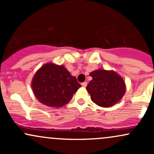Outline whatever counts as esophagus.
Masks as SVG:
<instances>
[{
    "label": "esophagus",
    "mask_w": 154,
    "mask_h": 154,
    "mask_svg": "<svg viewBox=\"0 0 154 154\" xmlns=\"http://www.w3.org/2000/svg\"><path fill=\"white\" fill-rule=\"evenodd\" d=\"M81 85H82V87H86V86H87V85H88V83L87 82H82V84H81Z\"/></svg>",
    "instance_id": "obj_1"
}]
</instances>
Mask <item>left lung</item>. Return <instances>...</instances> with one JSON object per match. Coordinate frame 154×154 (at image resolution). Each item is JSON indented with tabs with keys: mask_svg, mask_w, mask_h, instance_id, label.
Segmentation results:
<instances>
[{
	"mask_svg": "<svg viewBox=\"0 0 154 154\" xmlns=\"http://www.w3.org/2000/svg\"><path fill=\"white\" fill-rule=\"evenodd\" d=\"M86 89L91 100L101 107H111L119 101L126 92L122 77L113 70L97 69L91 72Z\"/></svg>",
	"mask_w": 154,
	"mask_h": 154,
	"instance_id": "left-lung-1",
	"label": "left lung"
}]
</instances>
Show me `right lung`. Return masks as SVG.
Listing matches in <instances>:
<instances>
[{"instance_id": "obj_1", "label": "right lung", "mask_w": 154, "mask_h": 154, "mask_svg": "<svg viewBox=\"0 0 154 154\" xmlns=\"http://www.w3.org/2000/svg\"><path fill=\"white\" fill-rule=\"evenodd\" d=\"M31 86L35 98L40 103L49 107L60 108L70 101L81 85L64 66L47 63L33 76Z\"/></svg>"}]
</instances>
